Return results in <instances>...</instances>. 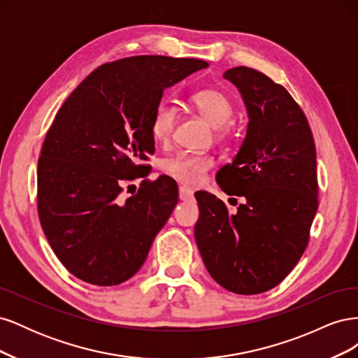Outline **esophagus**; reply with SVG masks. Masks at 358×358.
Segmentation results:
<instances>
[{
    "instance_id": "1",
    "label": "esophagus",
    "mask_w": 358,
    "mask_h": 358,
    "mask_svg": "<svg viewBox=\"0 0 358 358\" xmlns=\"http://www.w3.org/2000/svg\"><path fill=\"white\" fill-rule=\"evenodd\" d=\"M179 199L182 201H191L194 199V192L192 189L187 188V187H180L179 188Z\"/></svg>"
}]
</instances>
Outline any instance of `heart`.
<instances>
[{
  "mask_svg": "<svg viewBox=\"0 0 358 358\" xmlns=\"http://www.w3.org/2000/svg\"><path fill=\"white\" fill-rule=\"evenodd\" d=\"M191 103L213 128L229 133L227 124L234 113V103L229 94L216 88H206L191 95ZM176 124V112L169 104H159L150 122V133L157 142L164 143L171 137ZM212 167V158L206 154H179L166 162V170L171 176L185 182L197 183Z\"/></svg>",
  "mask_w": 358,
  "mask_h": 358,
  "instance_id": "b5f03b06",
  "label": "heart"
}]
</instances>
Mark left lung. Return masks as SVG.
<instances>
[{
  "label": "left lung",
  "instance_id": "1",
  "mask_svg": "<svg viewBox=\"0 0 358 358\" xmlns=\"http://www.w3.org/2000/svg\"><path fill=\"white\" fill-rule=\"evenodd\" d=\"M224 79L241 91L249 124L216 182L246 203L230 215L213 194L196 192L194 234L216 282L251 296L282 282L305 252L318 209L317 150L305 113L282 85L249 67L227 70Z\"/></svg>",
  "mask_w": 358,
  "mask_h": 358
}]
</instances>
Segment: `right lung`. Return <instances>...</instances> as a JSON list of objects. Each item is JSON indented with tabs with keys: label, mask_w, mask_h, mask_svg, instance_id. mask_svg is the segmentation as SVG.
Returning a JSON list of instances; mask_svg holds the SVG:
<instances>
[{
	"label": "right lung",
	"mask_w": 358,
	"mask_h": 358,
	"mask_svg": "<svg viewBox=\"0 0 358 358\" xmlns=\"http://www.w3.org/2000/svg\"><path fill=\"white\" fill-rule=\"evenodd\" d=\"M208 66L161 55L106 62L53 119L37 167L38 218L62 266L83 282L117 285L143 266L178 204V185L162 175L125 200L121 185L155 152L150 122L162 92Z\"/></svg>",
	"instance_id": "add662e5"
}]
</instances>
